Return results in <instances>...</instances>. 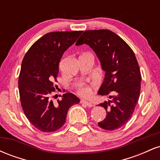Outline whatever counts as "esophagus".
<instances>
[{
  "mask_svg": "<svg viewBox=\"0 0 160 160\" xmlns=\"http://www.w3.org/2000/svg\"><path fill=\"white\" fill-rule=\"evenodd\" d=\"M80 102H81L82 104H85V105H86V106H88V107L89 108H92V104L91 103V102H87V101H85V100H81L80 101Z\"/></svg>",
  "mask_w": 160,
  "mask_h": 160,
  "instance_id": "1",
  "label": "esophagus"
}]
</instances>
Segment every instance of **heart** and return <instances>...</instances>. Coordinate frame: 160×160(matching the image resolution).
Masks as SVG:
<instances>
[{
	"label": "heart",
	"mask_w": 160,
	"mask_h": 160,
	"mask_svg": "<svg viewBox=\"0 0 160 160\" xmlns=\"http://www.w3.org/2000/svg\"><path fill=\"white\" fill-rule=\"evenodd\" d=\"M92 90L89 86H81L79 88V94L82 96L88 97L91 95Z\"/></svg>",
	"instance_id": "heart-1"
}]
</instances>
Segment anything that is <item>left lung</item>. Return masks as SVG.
Returning a JSON list of instances; mask_svg holds the SVG:
<instances>
[{
    "instance_id": "1",
    "label": "left lung",
    "mask_w": 160,
    "mask_h": 160,
    "mask_svg": "<svg viewBox=\"0 0 160 160\" xmlns=\"http://www.w3.org/2000/svg\"><path fill=\"white\" fill-rule=\"evenodd\" d=\"M82 44L93 49L105 72L98 94L113 95L98 104L107 112L98 126L110 131L117 129L131 118L140 95L141 76L136 57L129 46L110 30L86 31L76 43Z\"/></svg>"
}]
</instances>
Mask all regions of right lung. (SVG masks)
Segmentation results:
<instances>
[{
  "label": "right lung",
  "instance_id": "add662e5",
  "mask_svg": "<svg viewBox=\"0 0 160 160\" xmlns=\"http://www.w3.org/2000/svg\"><path fill=\"white\" fill-rule=\"evenodd\" d=\"M82 31L46 34L33 44L24 57L19 78L22 107L34 127L44 132L56 131L65 124L68 109L80 99L71 92L52 102L50 93L58 74L63 53L73 45Z\"/></svg>",
  "mask_w": 160,
  "mask_h": 160
}]
</instances>
